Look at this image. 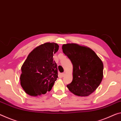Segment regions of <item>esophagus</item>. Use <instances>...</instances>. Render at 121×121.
Returning a JSON list of instances; mask_svg holds the SVG:
<instances>
[{"label":"esophagus","instance_id":"34e87169","mask_svg":"<svg viewBox=\"0 0 121 121\" xmlns=\"http://www.w3.org/2000/svg\"><path fill=\"white\" fill-rule=\"evenodd\" d=\"M65 76V73H61V77H64Z\"/></svg>","mask_w":121,"mask_h":121}]
</instances>
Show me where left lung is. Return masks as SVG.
Listing matches in <instances>:
<instances>
[{"mask_svg":"<svg viewBox=\"0 0 121 121\" xmlns=\"http://www.w3.org/2000/svg\"><path fill=\"white\" fill-rule=\"evenodd\" d=\"M62 51L73 65V80L67 86L80 96H87L100 85L103 78L102 61L89 48L76 43L62 45Z\"/></svg>","mask_w":121,"mask_h":121,"instance_id":"obj_1","label":"left lung"}]
</instances>
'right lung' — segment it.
Segmentation results:
<instances>
[{
    "instance_id": "add662e5",
    "label": "right lung",
    "mask_w": 121,
    "mask_h": 121,
    "mask_svg": "<svg viewBox=\"0 0 121 121\" xmlns=\"http://www.w3.org/2000/svg\"><path fill=\"white\" fill-rule=\"evenodd\" d=\"M59 47L57 43H45L28 54L22 67L20 78L21 86L27 94L36 96L52 89L58 78L53 54L57 52Z\"/></svg>"
}]
</instances>
